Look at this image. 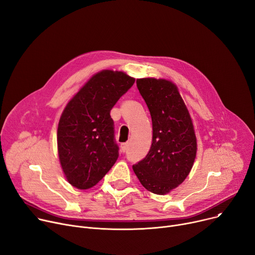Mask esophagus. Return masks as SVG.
Returning <instances> with one entry per match:
<instances>
[{
  "label": "esophagus",
  "mask_w": 255,
  "mask_h": 255,
  "mask_svg": "<svg viewBox=\"0 0 255 255\" xmlns=\"http://www.w3.org/2000/svg\"><path fill=\"white\" fill-rule=\"evenodd\" d=\"M121 148H122V151H123V152H126V151L128 150V143H124V144H122V145H121Z\"/></svg>",
  "instance_id": "34e87169"
}]
</instances>
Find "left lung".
Returning a JSON list of instances; mask_svg holds the SVG:
<instances>
[{"label": "left lung", "mask_w": 255, "mask_h": 255, "mask_svg": "<svg viewBox=\"0 0 255 255\" xmlns=\"http://www.w3.org/2000/svg\"><path fill=\"white\" fill-rule=\"evenodd\" d=\"M137 87L151 115L152 144L132 170L141 184L166 194L188 176L197 154V138L189 112L177 86L166 79H137Z\"/></svg>", "instance_id": "obj_1"}]
</instances>
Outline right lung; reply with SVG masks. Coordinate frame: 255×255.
<instances>
[{
	"label": "right lung",
	"instance_id": "right-lung-1",
	"mask_svg": "<svg viewBox=\"0 0 255 255\" xmlns=\"http://www.w3.org/2000/svg\"><path fill=\"white\" fill-rule=\"evenodd\" d=\"M134 83L124 72L104 70L73 97L57 128V150L64 174L79 189L95 186L118 158L110 111Z\"/></svg>",
	"mask_w": 255,
	"mask_h": 255
}]
</instances>
